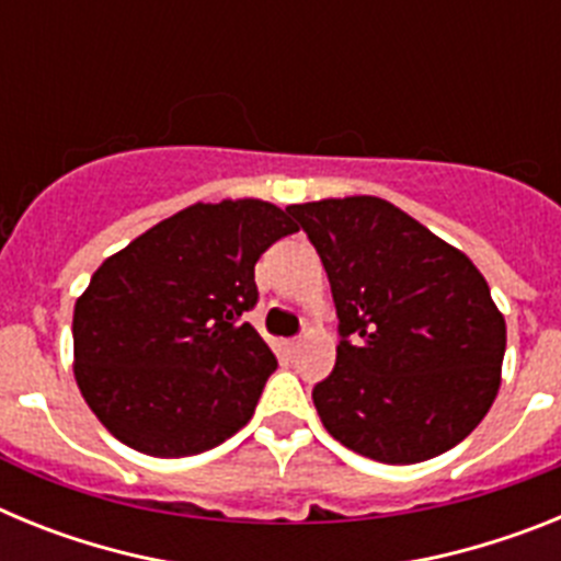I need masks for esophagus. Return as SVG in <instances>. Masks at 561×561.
I'll use <instances>...</instances> for the list:
<instances>
[{"label":"esophagus","instance_id":"34e87169","mask_svg":"<svg viewBox=\"0 0 561 561\" xmlns=\"http://www.w3.org/2000/svg\"><path fill=\"white\" fill-rule=\"evenodd\" d=\"M286 351H289V356H295L297 351H300V340H289V342H286Z\"/></svg>","mask_w":561,"mask_h":561}]
</instances>
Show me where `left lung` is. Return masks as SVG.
Instances as JSON below:
<instances>
[{"label": "left lung", "instance_id": "8db88e82", "mask_svg": "<svg viewBox=\"0 0 561 561\" xmlns=\"http://www.w3.org/2000/svg\"><path fill=\"white\" fill-rule=\"evenodd\" d=\"M329 272L336 365L311 399L342 447L421 463L478 427L500 390L505 320L478 266L379 196L289 205Z\"/></svg>", "mask_w": 561, "mask_h": 561}]
</instances>
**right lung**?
<instances>
[{
    "label": "right lung",
    "mask_w": 561,
    "mask_h": 561,
    "mask_svg": "<svg viewBox=\"0 0 561 561\" xmlns=\"http://www.w3.org/2000/svg\"><path fill=\"white\" fill-rule=\"evenodd\" d=\"M289 232L270 202H196L98 266L76 300L72 368L114 438L185 458L252 419L277 359L238 317L257 300L255 261Z\"/></svg>",
    "instance_id": "1"
}]
</instances>
